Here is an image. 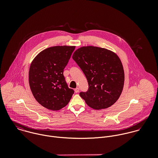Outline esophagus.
Here are the masks:
<instances>
[{
  "mask_svg": "<svg viewBox=\"0 0 158 158\" xmlns=\"http://www.w3.org/2000/svg\"><path fill=\"white\" fill-rule=\"evenodd\" d=\"M75 93H78V92H79V90H80V89H79V88H75Z\"/></svg>",
  "mask_w": 158,
  "mask_h": 158,
  "instance_id": "obj_1",
  "label": "esophagus"
}]
</instances>
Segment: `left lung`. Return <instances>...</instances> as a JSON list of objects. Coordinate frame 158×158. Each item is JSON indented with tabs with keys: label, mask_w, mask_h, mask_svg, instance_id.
I'll list each match as a JSON object with an SVG mask.
<instances>
[{
	"label": "left lung",
	"mask_w": 158,
	"mask_h": 158,
	"mask_svg": "<svg viewBox=\"0 0 158 158\" xmlns=\"http://www.w3.org/2000/svg\"><path fill=\"white\" fill-rule=\"evenodd\" d=\"M73 60L85 75L89 88L80 97L95 110L110 107L118 99L123 88L124 70L118 56L111 50L86 46L78 48Z\"/></svg>",
	"instance_id": "obj_1"
}]
</instances>
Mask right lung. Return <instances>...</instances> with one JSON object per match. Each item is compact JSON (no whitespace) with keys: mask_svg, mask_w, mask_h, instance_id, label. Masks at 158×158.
<instances>
[{"mask_svg":"<svg viewBox=\"0 0 158 158\" xmlns=\"http://www.w3.org/2000/svg\"><path fill=\"white\" fill-rule=\"evenodd\" d=\"M75 46H54L41 52L29 70L30 89L36 100L48 110L66 106L74 90L68 87L63 75Z\"/></svg>","mask_w":158,"mask_h":158,"instance_id":"right-lung-1","label":"right lung"}]
</instances>
